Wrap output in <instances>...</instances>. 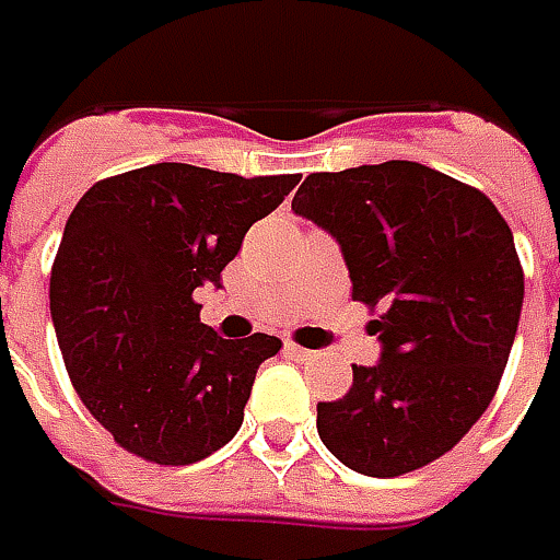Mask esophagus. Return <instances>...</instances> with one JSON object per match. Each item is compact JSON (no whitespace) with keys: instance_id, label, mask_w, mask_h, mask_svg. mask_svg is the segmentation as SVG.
<instances>
[{"instance_id":"esophagus-1","label":"esophagus","mask_w":560,"mask_h":560,"mask_svg":"<svg viewBox=\"0 0 560 560\" xmlns=\"http://www.w3.org/2000/svg\"><path fill=\"white\" fill-rule=\"evenodd\" d=\"M287 355L295 358V361H314L317 358V352H312V349H302V346H287Z\"/></svg>"}]
</instances>
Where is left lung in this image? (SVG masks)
Segmentation results:
<instances>
[{
    "label": "left lung",
    "mask_w": 560,
    "mask_h": 560,
    "mask_svg": "<svg viewBox=\"0 0 560 560\" xmlns=\"http://www.w3.org/2000/svg\"><path fill=\"white\" fill-rule=\"evenodd\" d=\"M292 211L334 236L352 299L383 308L374 368L317 401V433L346 467L398 477L436 462L480 420L505 371L524 270L499 208L418 162L312 174Z\"/></svg>",
    "instance_id": "8db88e82"
}]
</instances>
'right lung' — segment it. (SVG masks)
<instances>
[{
    "label": "right lung",
    "instance_id": "1",
    "mask_svg": "<svg viewBox=\"0 0 560 560\" xmlns=\"http://www.w3.org/2000/svg\"><path fill=\"white\" fill-rule=\"evenodd\" d=\"M299 184L162 162L98 180L71 211L49 308L77 396L120 448L155 464L208 458L243 427L280 339H224L199 320L248 226Z\"/></svg>",
    "mask_w": 560,
    "mask_h": 560
}]
</instances>
